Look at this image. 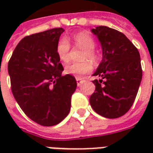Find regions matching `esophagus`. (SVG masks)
Segmentation results:
<instances>
[{
  "label": "esophagus",
  "instance_id": "obj_1",
  "mask_svg": "<svg viewBox=\"0 0 153 153\" xmlns=\"http://www.w3.org/2000/svg\"><path fill=\"white\" fill-rule=\"evenodd\" d=\"M76 81H77V85H78V86H80V85L84 82V79H82V78H76Z\"/></svg>",
  "mask_w": 153,
  "mask_h": 153
}]
</instances>
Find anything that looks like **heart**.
I'll return each mask as SVG.
<instances>
[{"label":"heart","instance_id":"b5f03b06","mask_svg":"<svg viewBox=\"0 0 153 153\" xmlns=\"http://www.w3.org/2000/svg\"><path fill=\"white\" fill-rule=\"evenodd\" d=\"M73 39L77 46L83 48V51L82 59H88L92 62H96L97 60V55L94 51L95 49V42L93 38L87 33H79L73 37ZM70 43L65 38H61L58 41L56 45V54L61 61L68 62L70 60ZM93 70V65L88 60L83 62H74L67 65L65 68V72L67 74L81 76L83 74L89 73Z\"/></svg>","mask_w":153,"mask_h":153}]
</instances>
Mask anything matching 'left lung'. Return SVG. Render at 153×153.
Wrapping results in <instances>:
<instances>
[{
	"instance_id": "8db88e82",
	"label": "left lung",
	"mask_w": 153,
	"mask_h": 153,
	"mask_svg": "<svg viewBox=\"0 0 153 153\" xmlns=\"http://www.w3.org/2000/svg\"><path fill=\"white\" fill-rule=\"evenodd\" d=\"M102 49V60L93 76L95 92L90 97L94 111L103 117L124 115L134 102L143 76L140 55L124 33L106 26L93 28Z\"/></svg>"
}]
</instances>
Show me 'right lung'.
Instances as JSON below:
<instances>
[{
  "mask_svg": "<svg viewBox=\"0 0 153 153\" xmlns=\"http://www.w3.org/2000/svg\"><path fill=\"white\" fill-rule=\"evenodd\" d=\"M62 28L27 36L15 47L8 63L12 93L25 115L39 125L59 124L70 111L75 78L62 76L56 45Z\"/></svg>",
  "mask_w": 153,
  "mask_h": 153,
  "instance_id": "add662e5",
  "label": "right lung"
}]
</instances>
